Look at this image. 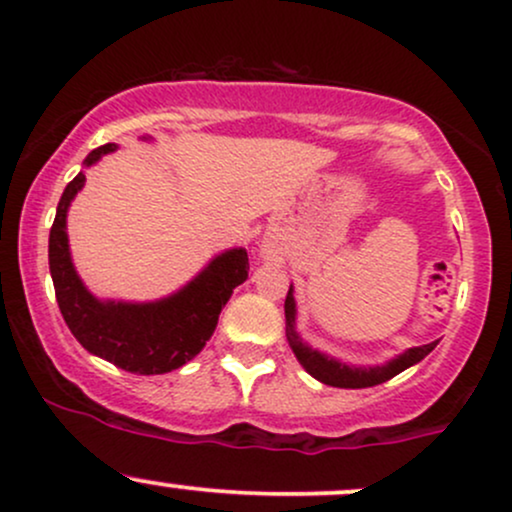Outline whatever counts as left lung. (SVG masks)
Wrapping results in <instances>:
<instances>
[{
  "label": "left lung",
  "mask_w": 512,
  "mask_h": 512,
  "mask_svg": "<svg viewBox=\"0 0 512 512\" xmlns=\"http://www.w3.org/2000/svg\"><path fill=\"white\" fill-rule=\"evenodd\" d=\"M283 310H286L288 346H291L295 357H298L300 365H303L317 381H322V384H326V386H338V389H367V386L384 384V381L393 379L396 374L403 372V369H408L412 365H417L420 360H424V357H427L436 348V343H439V341H434V343H427V346L405 350V353L398 355L396 360L386 362V365H381V367H350V365H343V362L334 360V357H326L319 353V350H312L310 346H305L303 338L295 334L293 286L288 288L286 305H283Z\"/></svg>",
  "instance_id": "obj_1"
}]
</instances>
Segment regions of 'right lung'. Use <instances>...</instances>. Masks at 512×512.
Returning a JSON list of instances; mask_svg holds the SVG:
<instances>
[{
	"mask_svg": "<svg viewBox=\"0 0 512 512\" xmlns=\"http://www.w3.org/2000/svg\"><path fill=\"white\" fill-rule=\"evenodd\" d=\"M114 150V143L97 147L85 157V166ZM83 183L80 171L61 195L49 231V272L64 322L88 353L126 372L164 374L183 367L214 334L233 288L248 279V252L243 248L221 252L186 288L157 303H102L73 269L66 236V212Z\"/></svg>",
	"mask_w": 512,
	"mask_h": 512,
	"instance_id": "1",
	"label": "right lung"
}]
</instances>
